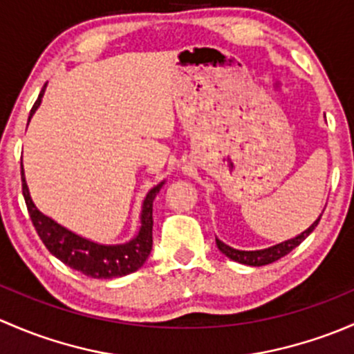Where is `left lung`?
<instances>
[{
    "instance_id": "left-lung-1",
    "label": "left lung",
    "mask_w": 354,
    "mask_h": 354,
    "mask_svg": "<svg viewBox=\"0 0 354 354\" xmlns=\"http://www.w3.org/2000/svg\"><path fill=\"white\" fill-rule=\"evenodd\" d=\"M322 216V214H320ZM320 216L317 218L315 221L307 228L305 232H301L300 235L293 236V239L285 240L281 243H276V245L268 247V249H261V250H239V249H233V247L227 245V243L221 242L220 239H216V245L221 252L225 254L228 259L232 261L240 262V264H245V266H266V264H271V262L278 261V259L285 257L288 252L295 249V247L300 245L305 239H307L310 233L315 230V227L319 225Z\"/></svg>"
}]
</instances>
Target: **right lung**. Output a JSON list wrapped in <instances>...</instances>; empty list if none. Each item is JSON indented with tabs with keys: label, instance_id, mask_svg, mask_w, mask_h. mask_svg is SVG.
Segmentation results:
<instances>
[{
	"label": "right lung",
	"instance_id": "add662e5",
	"mask_svg": "<svg viewBox=\"0 0 354 354\" xmlns=\"http://www.w3.org/2000/svg\"><path fill=\"white\" fill-rule=\"evenodd\" d=\"M46 86L47 85H44L42 92L39 93V98L35 100L34 107H32L28 122H30L32 115L35 114V111L41 105ZM163 184H165V180L151 187L148 191L147 198L143 199L140 214V230H138L136 235L129 242L105 245V243L93 242V240L85 239L78 233L68 230L66 227H63L57 221H54L53 218L44 214L32 201L30 191H28L27 180H25L24 165H21V191H24L25 204H27L30 220L39 236H41L44 245L47 247V250L54 257L59 259L61 262H64L71 269L95 279L121 278V276L138 271L147 262L153 245V201H155L156 194H158Z\"/></svg>",
	"mask_w": 354,
	"mask_h": 354
}]
</instances>
